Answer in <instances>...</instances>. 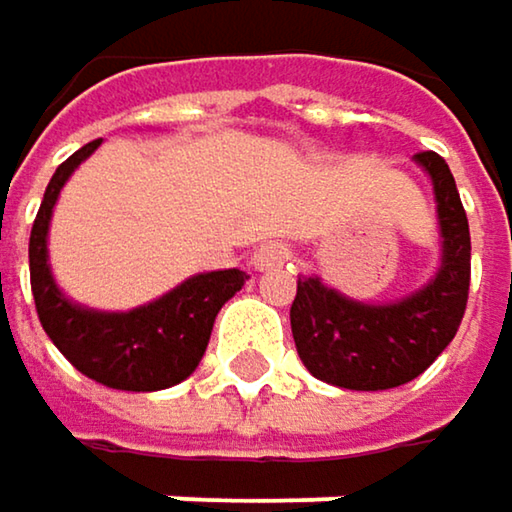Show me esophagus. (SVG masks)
Masks as SVG:
<instances>
[{"instance_id": "obj_1", "label": "esophagus", "mask_w": 512, "mask_h": 512, "mask_svg": "<svg viewBox=\"0 0 512 512\" xmlns=\"http://www.w3.org/2000/svg\"><path fill=\"white\" fill-rule=\"evenodd\" d=\"M289 259H292V247L283 244V241H268V244H262V247L253 253V265H256L259 271H274V268L286 265Z\"/></svg>"}]
</instances>
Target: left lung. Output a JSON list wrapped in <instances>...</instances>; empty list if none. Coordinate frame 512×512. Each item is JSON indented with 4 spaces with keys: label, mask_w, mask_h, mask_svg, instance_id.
<instances>
[{
    "label": "left lung",
    "mask_w": 512,
    "mask_h": 512,
    "mask_svg": "<svg viewBox=\"0 0 512 512\" xmlns=\"http://www.w3.org/2000/svg\"><path fill=\"white\" fill-rule=\"evenodd\" d=\"M435 184L444 262L438 277L417 295L370 307L349 301L319 283L298 277L292 301V337L304 367L328 384L349 390H387L417 379L456 337L471 283L468 217L450 175L435 151H417Z\"/></svg>",
    "instance_id": "left-lung-1"
}]
</instances>
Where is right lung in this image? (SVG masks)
Instances as JSON below:
<instances>
[{
  "label": "right lung",
  "mask_w": 512,
  "mask_h": 512,
  "mask_svg": "<svg viewBox=\"0 0 512 512\" xmlns=\"http://www.w3.org/2000/svg\"><path fill=\"white\" fill-rule=\"evenodd\" d=\"M101 145L74 151L53 172L29 235V280L38 319L53 346L92 382L116 390H163L184 382L202 361L220 307L244 286L238 268L190 277L160 301L130 313H92L56 289L47 268V226L68 175Z\"/></svg>",
  "instance_id": "obj_1"
}]
</instances>
